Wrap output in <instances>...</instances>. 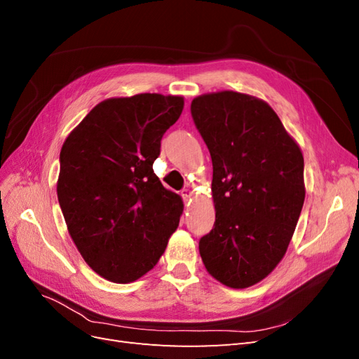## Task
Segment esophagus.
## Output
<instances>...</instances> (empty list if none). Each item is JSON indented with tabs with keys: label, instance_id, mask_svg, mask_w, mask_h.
<instances>
[{
	"label": "esophagus",
	"instance_id": "esophagus-1",
	"mask_svg": "<svg viewBox=\"0 0 359 359\" xmlns=\"http://www.w3.org/2000/svg\"><path fill=\"white\" fill-rule=\"evenodd\" d=\"M181 196H182L184 201H186L187 205H190V201H191V198H193V191H191L190 189H184V190L181 191Z\"/></svg>",
	"mask_w": 359,
	"mask_h": 359
}]
</instances>
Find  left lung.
I'll return each mask as SVG.
<instances>
[{
  "instance_id": "obj_1",
  "label": "left lung",
  "mask_w": 359,
  "mask_h": 359,
  "mask_svg": "<svg viewBox=\"0 0 359 359\" xmlns=\"http://www.w3.org/2000/svg\"><path fill=\"white\" fill-rule=\"evenodd\" d=\"M191 116L211 154L215 208L199 253L215 280L245 289L273 273L295 232L306 199L301 148L253 95L202 94Z\"/></svg>"
}]
</instances>
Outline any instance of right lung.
Here are the masks:
<instances>
[{"label":"right lung","instance_id":"add662e5","mask_svg":"<svg viewBox=\"0 0 359 359\" xmlns=\"http://www.w3.org/2000/svg\"><path fill=\"white\" fill-rule=\"evenodd\" d=\"M184 97L136 94L94 106L64 140L57 193L69 233L100 277L132 283L153 269L177 231L181 196L153 170Z\"/></svg>","mask_w":359,"mask_h":359}]
</instances>
